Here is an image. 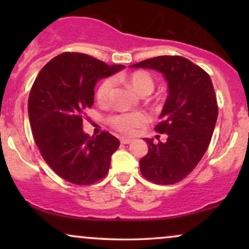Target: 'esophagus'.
I'll return each mask as SVG.
<instances>
[{
	"label": "esophagus",
	"instance_id": "1",
	"mask_svg": "<svg viewBox=\"0 0 249 249\" xmlns=\"http://www.w3.org/2000/svg\"><path fill=\"white\" fill-rule=\"evenodd\" d=\"M131 142H132V141H131L130 138H125V137H122V138H121L122 144H130Z\"/></svg>",
	"mask_w": 249,
	"mask_h": 249
}]
</instances>
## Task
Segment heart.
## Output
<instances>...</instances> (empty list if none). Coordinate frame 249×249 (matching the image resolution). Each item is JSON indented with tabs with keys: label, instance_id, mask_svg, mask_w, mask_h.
Segmentation results:
<instances>
[{
	"label": "heart",
	"instance_id": "obj_1",
	"mask_svg": "<svg viewBox=\"0 0 249 249\" xmlns=\"http://www.w3.org/2000/svg\"><path fill=\"white\" fill-rule=\"evenodd\" d=\"M128 83L136 92L139 95L150 93L153 90L154 82L148 73L146 72H134L128 77ZM113 87V81L111 78L104 79L98 89H97V99L99 102L105 103L110 97L111 90ZM148 122V116L142 111H133V112H121L111 116L108 118V123L111 126L116 128L119 132L125 134H132L136 128L142 126Z\"/></svg>",
	"mask_w": 249,
	"mask_h": 249
}]
</instances>
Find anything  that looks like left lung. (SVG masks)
Returning <instances> with one entry per match:
<instances>
[{
    "label": "left lung",
    "mask_w": 249,
    "mask_h": 249,
    "mask_svg": "<svg viewBox=\"0 0 249 249\" xmlns=\"http://www.w3.org/2000/svg\"><path fill=\"white\" fill-rule=\"evenodd\" d=\"M131 68L161 72L168 95L156 131L166 142L154 144L145 138L148 152L139 161L145 178L159 185H172L187 177L201 160L210 145L218 118V103L211 77L181 56H158Z\"/></svg>",
    "instance_id": "8db88e82"
}]
</instances>
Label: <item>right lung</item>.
Instances as JSON below:
<instances>
[{
	"label": "right lung",
	"mask_w": 249,
	"mask_h": 249,
	"mask_svg": "<svg viewBox=\"0 0 249 249\" xmlns=\"http://www.w3.org/2000/svg\"><path fill=\"white\" fill-rule=\"evenodd\" d=\"M79 53H64L43 67L31 88L28 112L34 138L53 172L76 185L107 176L119 141L108 132L90 137L83 116L93 105L95 85L124 69Z\"/></svg>",
	"instance_id": "right-lung-1"
}]
</instances>
